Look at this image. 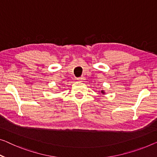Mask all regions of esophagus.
I'll return each instance as SVG.
<instances>
[{"mask_svg": "<svg viewBox=\"0 0 157 157\" xmlns=\"http://www.w3.org/2000/svg\"><path fill=\"white\" fill-rule=\"evenodd\" d=\"M78 80L79 82H84L85 80V77H80V78H78Z\"/></svg>", "mask_w": 157, "mask_h": 157, "instance_id": "obj_1", "label": "esophagus"}]
</instances>
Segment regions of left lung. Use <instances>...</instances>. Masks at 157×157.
<instances>
[{"instance_id":"left-lung-1","label":"left lung","mask_w":157,"mask_h":157,"mask_svg":"<svg viewBox=\"0 0 157 157\" xmlns=\"http://www.w3.org/2000/svg\"><path fill=\"white\" fill-rule=\"evenodd\" d=\"M101 93L103 94H105V91L104 90H101Z\"/></svg>"}]
</instances>
